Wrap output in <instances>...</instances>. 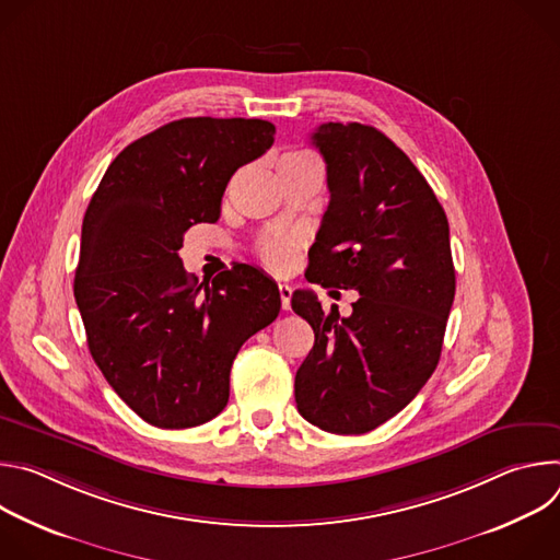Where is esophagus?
<instances>
[{
	"instance_id": "esophagus-1",
	"label": "esophagus",
	"mask_w": 560,
	"mask_h": 560,
	"mask_svg": "<svg viewBox=\"0 0 560 560\" xmlns=\"http://www.w3.org/2000/svg\"><path fill=\"white\" fill-rule=\"evenodd\" d=\"M279 296H281V307L290 310V299H292V288L288 283H279Z\"/></svg>"
}]
</instances>
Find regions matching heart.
Wrapping results in <instances>:
<instances>
[{"instance_id": "heart-1", "label": "heart", "mask_w": 560, "mask_h": 560, "mask_svg": "<svg viewBox=\"0 0 560 560\" xmlns=\"http://www.w3.org/2000/svg\"><path fill=\"white\" fill-rule=\"evenodd\" d=\"M283 156H310L307 152H288ZM259 259L272 270V272H288L296 257V242L290 236H275L268 238L259 246Z\"/></svg>"}]
</instances>
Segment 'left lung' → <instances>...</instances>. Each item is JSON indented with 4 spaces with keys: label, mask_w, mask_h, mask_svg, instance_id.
Masks as SVG:
<instances>
[{
    "label": "left lung",
    "mask_w": 560,
    "mask_h": 560,
    "mask_svg": "<svg viewBox=\"0 0 560 560\" xmlns=\"http://www.w3.org/2000/svg\"><path fill=\"white\" fill-rule=\"evenodd\" d=\"M330 203L307 281L357 290L352 314L310 290L292 310L314 330L294 376L299 415L332 434H365L401 412L436 370L456 275L443 206L410 156L363 124H322Z\"/></svg>",
    "instance_id": "obj_1"
}]
</instances>
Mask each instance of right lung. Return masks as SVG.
Instances as JSON below:
<instances>
[{
    "mask_svg": "<svg viewBox=\"0 0 560 560\" xmlns=\"http://www.w3.org/2000/svg\"><path fill=\"white\" fill-rule=\"evenodd\" d=\"M272 143L264 119H177L126 145L89 203L74 272L89 350L154 428L214 419L238 348L281 310L261 270L242 264L201 290L179 257L186 230L217 221L230 177Z\"/></svg>",
    "mask_w": 560,
    "mask_h": 560,
    "instance_id": "add662e5",
    "label": "right lung"
}]
</instances>
